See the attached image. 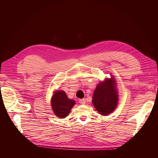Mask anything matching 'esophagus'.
<instances>
[{"instance_id":"34e87169","label":"esophagus","mask_w":158,"mask_h":158,"mask_svg":"<svg viewBox=\"0 0 158 158\" xmlns=\"http://www.w3.org/2000/svg\"><path fill=\"white\" fill-rule=\"evenodd\" d=\"M79 102L80 104H81V105H84V104L85 103V100L84 98H83V99H79Z\"/></svg>"}]
</instances>
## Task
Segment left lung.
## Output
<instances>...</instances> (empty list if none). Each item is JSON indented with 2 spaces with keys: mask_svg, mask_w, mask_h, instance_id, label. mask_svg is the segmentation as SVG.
Here are the masks:
<instances>
[{
  "mask_svg": "<svg viewBox=\"0 0 158 158\" xmlns=\"http://www.w3.org/2000/svg\"><path fill=\"white\" fill-rule=\"evenodd\" d=\"M113 79H106L97 85L92 97L94 106L102 115H107L116 108L118 95L115 88Z\"/></svg>",
  "mask_w": 158,
  "mask_h": 158,
  "instance_id": "obj_1",
  "label": "left lung"
}]
</instances>
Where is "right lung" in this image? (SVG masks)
<instances>
[{"label": "right lung", "instance_id": "1", "mask_svg": "<svg viewBox=\"0 0 158 158\" xmlns=\"http://www.w3.org/2000/svg\"><path fill=\"white\" fill-rule=\"evenodd\" d=\"M75 104V100L69 99L63 90L56 91L52 98V106L53 112L56 116L61 118H64L69 115Z\"/></svg>", "mask_w": 158, "mask_h": 158}]
</instances>
